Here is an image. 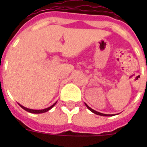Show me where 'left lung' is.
Here are the masks:
<instances>
[{"label":"left lung","mask_w":147,"mask_h":147,"mask_svg":"<svg viewBox=\"0 0 147 147\" xmlns=\"http://www.w3.org/2000/svg\"><path fill=\"white\" fill-rule=\"evenodd\" d=\"M85 106H86V107H88V110H90V111H91L92 113H95V114H96V115H102V116H113V115H116V114H105V113H102L97 112V111H96V110H93V109H92V108H90V107L89 106H88V105H87V104L85 103Z\"/></svg>","instance_id":"left-lung-1"}]
</instances>
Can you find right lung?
Returning a JSON list of instances; mask_svg holds the SVG:
<instances>
[{"mask_svg":"<svg viewBox=\"0 0 147 147\" xmlns=\"http://www.w3.org/2000/svg\"><path fill=\"white\" fill-rule=\"evenodd\" d=\"M57 104V102H55V103L53 105H51V107H48V108H45V109H42V110H33V109H29V108H27V107H23V106H22L21 105H20V104H18V105H20V107H22V108L23 109V110H25L26 111H27V112L28 113H45L47 112V111H49V110H50L53 107H54V105Z\"/></svg>","mask_w":147,"mask_h":147,"instance_id":"1","label":"right lung"}]
</instances>
